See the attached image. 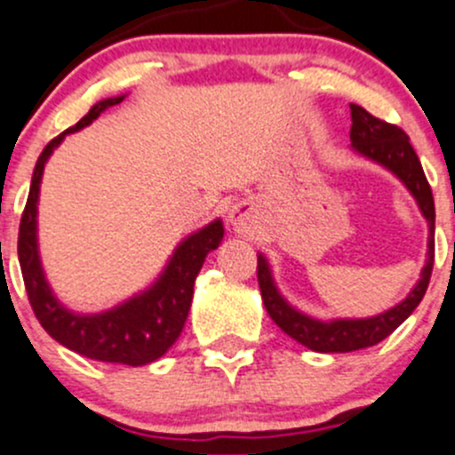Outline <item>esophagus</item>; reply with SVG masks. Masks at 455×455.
Masks as SVG:
<instances>
[{"instance_id": "obj_1", "label": "esophagus", "mask_w": 455, "mask_h": 455, "mask_svg": "<svg viewBox=\"0 0 455 455\" xmlns=\"http://www.w3.org/2000/svg\"><path fill=\"white\" fill-rule=\"evenodd\" d=\"M228 223H230L236 232H250V228L254 225L252 207H248L245 203L232 205V210L228 212Z\"/></svg>"}]
</instances>
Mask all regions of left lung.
I'll list each match as a JSON object with an SVG mask.
<instances>
[{"label":"left lung","mask_w":455,"mask_h":455,"mask_svg":"<svg viewBox=\"0 0 455 455\" xmlns=\"http://www.w3.org/2000/svg\"><path fill=\"white\" fill-rule=\"evenodd\" d=\"M350 147L355 154L364 156V158L373 160L384 170L391 172L406 189L411 196L418 203L419 212L429 223V241H427V263L419 272L418 283L411 288L406 299L393 308L384 310V313L375 315V317L364 319H315L310 315L301 313L295 306L288 304L283 295L279 292L272 276L270 263L267 259L259 252V288H261V299L266 306L267 315L272 322L304 344L306 348L315 350V353H350V350L369 348V346L379 344L387 339L422 301L429 285L431 270H434V252H435V205L434 194H431L427 176L419 165L418 154L411 147L409 136L402 132L395 124H388L384 120L375 118L369 111L362 109L360 105H350Z\"/></svg>","instance_id":"obj_1"}]
</instances>
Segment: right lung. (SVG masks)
<instances>
[{"instance_id": "right-lung-1", "label": "right lung", "mask_w": 455, "mask_h": 455, "mask_svg": "<svg viewBox=\"0 0 455 455\" xmlns=\"http://www.w3.org/2000/svg\"><path fill=\"white\" fill-rule=\"evenodd\" d=\"M123 100L124 95H116V98L95 102L80 123L60 133L44 147L37 158L33 180H30L28 201H26L24 214H21L17 254H20L21 276H24L33 313L55 341L67 346L73 353L84 355L89 360L145 366L163 357L179 339L189 306H192L196 275L201 272L207 254L219 248L223 241V220L214 219L205 228L185 236L149 288L114 308L93 315L73 313L55 297L46 281L40 245H37V201H40L44 165L49 163L51 154L58 149L60 142L68 133L89 127L102 111L120 105Z\"/></svg>"}]
</instances>
